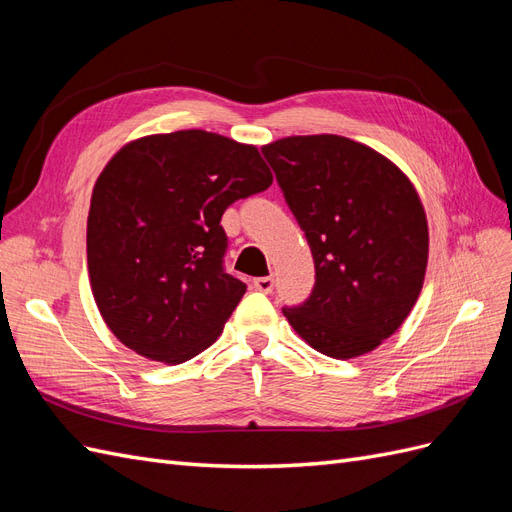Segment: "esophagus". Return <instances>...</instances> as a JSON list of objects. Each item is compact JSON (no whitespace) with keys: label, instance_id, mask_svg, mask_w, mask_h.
<instances>
[{"label":"esophagus","instance_id":"esophagus-1","mask_svg":"<svg viewBox=\"0 0 512 512\" xmlns=\"http://www.w3.org/2000/svg\"><path fill=\"white\" fill-rule=\"evenodd\" d=\"M273 286H275V282H273L271 275H267V277H256V280H254V288L260 290V292H265V294L273 292Z\"/></svg>","mask_w":512,"mask_h":512}]
</instances>
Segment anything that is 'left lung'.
<instances>
[{
	"instance_id": "left-lung-1",
	"label": "left lung",
	"mask_w": 512,
	"mask_h": 512,
	"mask_svg": "<svg viewBox=\"0 0 512 512\" xmlns=\"http://www.w3.org/2000/svg\"><path fill=\"white\" fill-rule=\"evenodd\" d=\"M314 256L307 301L282 307L314 350L333 359L371 352L421 294L429 232L401 170L350 138L288 136L262 147Z\"/></svg>"
}]
</instances>
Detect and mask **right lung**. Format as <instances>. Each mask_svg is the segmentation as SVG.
I'll use <instances>...</instances> for the list:
<instances>
[{"mask_svg":"<svg viewBox=\"0 0 512 512\" xmlns=\"http://www.w3.org/2000/svg\"><path fill=\"white\" fill-rule=\"evenodd\" d=\"M271 183L256 147L205 130L145 136L115 153L91 194L87 265L121 344L177 365L218 339L247 288L224 269L220 220Z\"/></svg>","mask_w":512,"mask_h":512,"instance_id":"right-lung-1","label":"right lung"}]
</instances>
